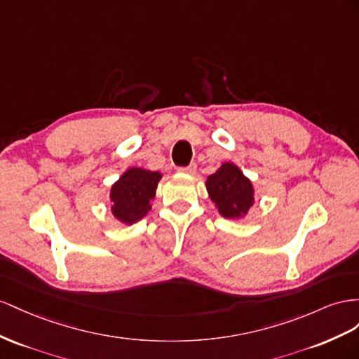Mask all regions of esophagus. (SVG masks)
<instances>
[{
	"label": "esophagus",
	"instance_id": "34e87169",
	"mask_svg": "<svg viewBox=\"0 0 359 359\" xmlns=\"http://www.w3.org/2000/svg\"><path fill=\"white\" fill-rule=\"evenodd\" d=\"M177 171L179 172H187V174H194L197 171V165H196V163H189V165H187V167H179Z\"/></svg>",
	"mask_w": 359,
	"mask_h": 359
}]
</instances>
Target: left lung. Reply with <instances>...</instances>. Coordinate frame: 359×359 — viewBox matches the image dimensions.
I'll return each instance as SVG.
<instances>
[{"mask_svg": "<svg viewBox=\"0 0 359 359\" xmlns=\"http://www.w3.org/2000/svg\"><path fill=\"white\" fill-rule=\"evenodd\" d=\"M206 188L212 201L225 218H241L254 203L251 182L233 163H222L221 168L208 177Z\"/></svg>", "mask_w": 359, "mask_h": 359, "instance_id": "8db88e82", "label": "left lung"}]
</instances>
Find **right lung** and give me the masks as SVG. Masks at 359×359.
<instances>
[{"label":"right lung","mask_w":359,"mask_h":359,"mask_svg":"<svg viewBox=\"0 0 359 359\" xmlns=\"http://www.w3.org/2000/svg\"><path fill=\"white\" fill-rule=\"evenodd\" d=\"M161 172L129 168L111 188L112 213L125 224H134L150 210Z\"/></svg>","instance_id":"right-lung-1"}]
</instances>
